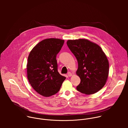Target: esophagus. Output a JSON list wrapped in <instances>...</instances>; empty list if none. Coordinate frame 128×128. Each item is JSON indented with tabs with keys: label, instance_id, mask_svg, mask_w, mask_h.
Instances as JSON below:
<instances>
[{
	"label": "esophagus",
	"instance_id": "esophagus-1",
	"mask_svg": "<svg viewBox=\"0 0 128 128\" xmlns=\"http://www.w3.org/2000/svg\"><path fill=\"white\" fill-rule=\"evenodd\" d=\"M72 73H71L70 72H68V75L69 76V77H70V76H72Z\"/></svg>",
	"mask_w": 128,
	"mask_h": 128
}]
</instances>
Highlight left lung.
I'll return each mask as SVG.
<instances>
[{
    "instance_id": "left-lung-1",
    "label": "left lung",
    "mask_w": 128,
    "mask_h": 128,
    "mask_svg": "<svg viewBox=\"0 0 128 128\" xmlns=\"http://www.w3.org/2000/svg\"><path fill=\"white\" fill-rule=\"evenodd\" d=\"M67 45L78 64L77 75L81 81L77 91L93 94L105 85L109 73V62L101 47L85 39L68 40Z\"/></svg>"
}]
</instances>
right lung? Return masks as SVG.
<instances>
[{"mask_svg": "<svg viewBox=\"0 0 128 128\" xmlns=\"http://www.w3.org/2000/svg\"><path fill=\"white\" fill-rule=\"evenodd\" d=\"M64 42L58 38L44 39L28 56L26 66L28 81L34 90L44 96L57 93L66 78L58 73L56 60Z\"/></svg>", "mask_w": 128, "mask_h": 128, "instance_id": "right-lung-1", "label": "right lung"}]
</instances>
